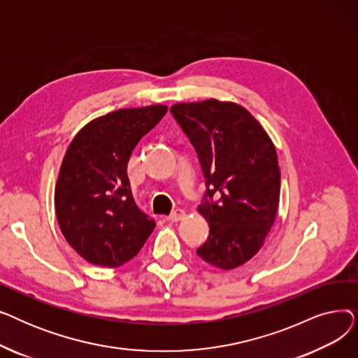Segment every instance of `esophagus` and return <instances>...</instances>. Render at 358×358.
<instances>
[{
    "mask_svg": "<svg viewBox=\"0 0 358 358\" xmlns=\"http://www.w3.org/2000/svg\"><path fill=\"white\" fill-rule=\"evenodd\" d=\"M184 216H185V210H184V209H177V210H174L171 215L168 216V220L178 222V220H181Z\"/></svg>",
    "mask_w": 358,
    "mask_h": 358,
    "instance_id": "esophagus-1",
    "label": "esophagus"
}]
</instances>
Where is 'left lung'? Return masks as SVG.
Here are the masks:
<instances>
[{
	"label": "left lung",
	"mask_w": 358,
	"mask_h": 358,
	"mask_svg": "<svg viewBox=\"0 0 358 358\" xmlns=\"http://www.w3.org/2000/svg\"><path fill=\"white\" fill-rule=\"evenodd\" d=\"M171 111L194 145L209 197L199 213L209 238L197 255L220 270H234L264 245L280 200L275 146L261 123L238 103L209 99L177 103Z\"/></svg>",
	"instance_id": "obj_1"
}]
</instances>
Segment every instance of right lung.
I'll return each mask as SVG.
<instances>
[{
  "label": "right lung",
  "mask_w": 358,
  "mask_h": 358,
  "mask_svg": "<svg viewBox=\"0 0 358 358\" xmlns=\"http://www.w3.org/2000/svg\"><path fill=\"white\" fill-rule=\"evenodd\" d=\"M168 107L119 108L88 122L71 141L55 185V213L69 245L91 264L119 267L155 228L131 197L127 164Z\"/></svg>",
  "instance_id": "1"
}]
</instances>
